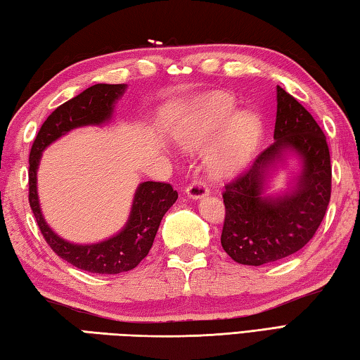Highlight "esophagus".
<instances>
[{
  "label": "esophagus",
  "instance_id": "34e87169",
  "mask_svg": "<svg viewBox=\"0 0 360 360\" xmlns=\"http://www.w3.org/2000/svg\"><path fill=\"white\" fill-rule=\"evenodd\" d=\"M186 194H188V197H191V199L197 200V199H203V197H207L210 194V191L205 183L193 181L186 186Z\"/></svg>",
  "mask_w": 360,
  "mask_h": 360
}]
</instances>
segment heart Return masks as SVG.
I'll return each instance as SVG.
<instances>
[{
    "label": "heart",
    "mask_w": 360,
    "mask_h": 360,
    "mask_svg": "<svg viewBox=\"0 0 360 360\" xmlns=\"http://www.w3.org/2000/svg\"><path fill=\"white\" fill-rule=\"evenodd\" d=\"M174 136L188 150L200 149L212 141L207 165L214 175L226 177L250 163L262 138V121L253 112H239L229 94L212 93L199 101Z\"/></svg>",
    "instance_id": "b5f03b06"
}]
</instances>
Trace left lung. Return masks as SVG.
<instances>
[{"label":"left lung","mask_w":360,"mask_h":360,"mask_svg":"<svg viewBox=\"0 0 360 360\" xmlns=\"http://www.w3.org/2000/svg\"><path fill=\"white\" fill-rule=\"evenodd\" d=\"M274 139L222 194V247L244 266L280 261L303 248L323 221L331 199V158L323 130L280 85ZM289 156L299 160L296 177L280 195H266L268 179Z\"/></svg>","instance_id":"left-lung-1"}]
</instances>
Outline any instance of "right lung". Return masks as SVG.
I'll return each instance as SVG.
<instances>
[{"label": "right lung", "mask_w": 360, "mask_h": 360, "mask_svg": "<svg viewBox=\"0 0 360 360\" xmlns=\"http://www.w3.org/2000/svg\"><path fill=\"white\" fill-rule=\"evenodd\" d=\"M126 90V84H96L57 107L43 122L29 155V205L43 238L62 259L80 270L99 275L129 272L148 256L161 219L177 200V191L169 183H139L129 219L121 231L96 244H75L58 236L43 217L37 193V171L43 150L58 138L79 127L104 126L110 122L115 104Z\"/></svg>", "instance_id": "add662e5"}]
</instances>
